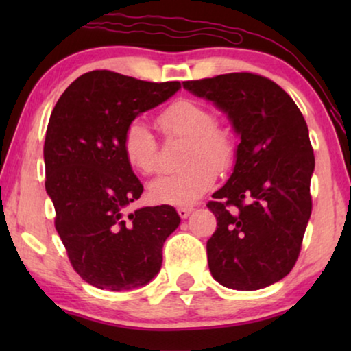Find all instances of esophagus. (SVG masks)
<instances>
[{
	"instance_id": "34e87169",
	"label": "esophagus",
	"mask_w": 351,
	"mask_h": 351,
	"mask_svg": "<svg viewBox=\"0 0 351 351\" xmlns=\"http://www.w3.org/2000/svg\"><path fill=\"white\" fill-rule=\"evenodd\" d=\"M177 213H179L182 219H186L191 213H193V208H179L177 209Z\"/></svg>"
}]
</instances>
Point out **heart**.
I'll list each match as a JSON object with an SVG mask.
<instances>
[{"instance_id": "b5f03b06", "label": "heart", "mask_w": 351, "mask_h": 351, "mask_svg": "<svg viewBox=\"0 0 351 351\" xmlns=\"http://www.w3.org/2000/svg\"><path fill=\"white\" fill-rule=\"evenodd\" d=\"M166 136L190 142L184 171L158 177L148 185L150 196L162 204H191L214 185L217 169H228L234 147L227 134L217 131L214 113L195 100H177L158 118ZM129 165L142 174L158 169V142L147 123L136 119L123 138Z\"/></svg>"}]
</instances>
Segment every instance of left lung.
Masks as SVG:
<instances>
[{
    "label": "left lung",
    "mask_w": 351,
    "mask_h": 351,
    "mask_svg": "<svg viewBox=\"0 0 351 351\" xmlns=\"http://www.w3.org/2000/svg\"><path fill=\"white\" fill-rule=\"evenodd\" d=\"M182 84L222 110L239 136L232 176L208 203L217 219L206 246L210 275L230 289H262L295 265L311 215L315 156L304 114L261 75Z\"/></svg>",
    "instance_id": "obj_1"
}]
</instances>
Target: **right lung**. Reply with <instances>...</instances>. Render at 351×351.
<instances>
[{"mask_svg":"<svg viewBox=\"0 0 351 351\" xmlns=\"http://www.w3.org/2000/svg\"><path fill=\"white\" fill-rule=\"evenodd\" d=\"M180 89L108 70L76 78L57 100L45 141L46 191L75 271L99 289L129 291L160 273L162 244L179 227L169 204L126 213L143 186L123 138L138 114Z\"/></svg>","mask_w":351,"mask_h":351,"instance_id":"1","label":"right lung"}]
</instances>
